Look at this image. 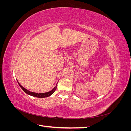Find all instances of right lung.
<instances>
[{
    "mask_svg": "<svg viewBox=\"0 0 131 131\" xmlns=\"http://www.w3.org/2000/svg\"><path fill=\"white\" fill-rule=\"evenodd\" d=\"M18 82V81H17ZM18 85L19 86L21 87V88L24 91V92L25 93H26L27 94L30 95V96H33V97H38V98H45V97H49L51 95H52L55 91H56V89H57V84L56 85V86L54 87V88L49 92H45V93H35V92H30V91L27 90V89H26L25 88H23V86H22L20 84H19V83L18 82Z\"/></svg>",
    "mask_w": 131,
    "mask_h": 131,
    "instance_id": "add662e5",
    "label": "right lung"
}]
</instances>
